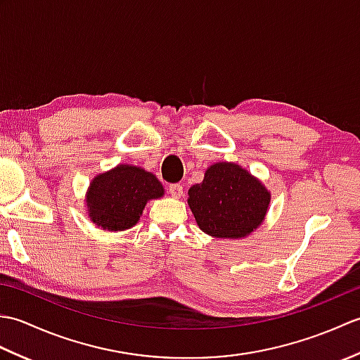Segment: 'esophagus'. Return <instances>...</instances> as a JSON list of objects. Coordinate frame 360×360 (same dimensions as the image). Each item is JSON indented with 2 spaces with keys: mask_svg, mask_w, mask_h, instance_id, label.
Returning a JSON list of instances; mask_svg holds the SVG:
<instances>
[{
  "mask_svg": "<svg viewBox=\"0 0 360 360\" xmlns=\"http://www.w3.org/2000/svg\"><path fill=\"white\" fill-rule=\"evenodd\" d=\"M168 192H170V195L173 198H181L182 195H184V187H182L181 184H172V186H168Z\"/></svg>",
  "mask_w": 360,
  "mask_h": 360,
  "instance_id": "obj_1",
  "label": "esophagus"
}]
</instances>
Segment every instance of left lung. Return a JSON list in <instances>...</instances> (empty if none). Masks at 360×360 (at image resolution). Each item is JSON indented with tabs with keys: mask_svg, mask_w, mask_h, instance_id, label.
<instances>
[{
	"mask_svg": "<svg viewBox=\"0 0 360 360\" xmlns=\"http://www.w3.org/2000/svg\"><path fill=\"white\" fill-rule=\"evenodd\" d=\"M187 202L204 233L238 240L263 224L271 192L241 165L217 162L205 170L201 184L190 187Z\"/></svg>",
	"mask_w": 360,
	"mask_h": 360,
	"instance_id": "obj_1",
	"label": "left lung"
}]
</instances>
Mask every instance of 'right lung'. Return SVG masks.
<instances>
[{
    "label": "right lung",
    "instance_id": "obj_1",
    "mask_svg": "<svg viewBox=\"0 0 360 360\" xmlns=\"http://www.w3.org/2000/svg\"><path fill=\"white\" fill-rule=\"evenodd\" d=\"M164 193L162 184L151 172L119 164L89 182L85 196L86 215L103 231L122 232L136 226L147 202L159 200Z\"/></svg>",
    "mask_w": 360,
    "mask_h": 360
}]
</instances>
